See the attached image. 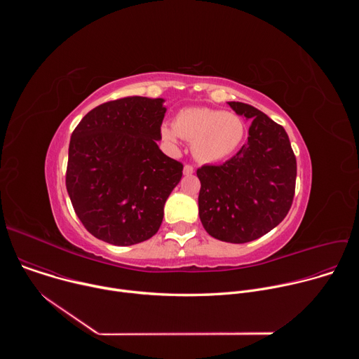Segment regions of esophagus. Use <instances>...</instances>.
I'll use <instances>...</instances> for the list:
<instances>
[{"instance_id":"34e87169","label":"esophagus","mask_w":359,"mask_h":359,"mask_svg":"<svg viewBox=\"0 0 359 359\" xmlns=\"http://www.w3.org/2000/svg\"><path fill=\"white\" fill-rule=\"evenodd\" d=\"M183 173H184L186 176H190V175H193V173H194V169H193V166H190V165H184V168H183Z\"/></svg>"}]
</instances>
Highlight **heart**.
Listing matches in <instances>:
<instances>
[{
	"instance_id": "obj_1",
	"label": "heart",
	"mask_w": 359,
	"mask_h": 359,
	"mask_svg": "<svg viewBox=\"0 0 359 359\" xmlns=\"http://www.w3.org/2000/svg\"><path fill=\"white\" fill-rule=\"evenodd\" d=\"M243 119L233 112L210 108L182 109L172 125L161 126L162 139L176 146L179 137L191 143L197 162L209 165L230 158L244 139Z\"/></svg>"
}]
</instances>
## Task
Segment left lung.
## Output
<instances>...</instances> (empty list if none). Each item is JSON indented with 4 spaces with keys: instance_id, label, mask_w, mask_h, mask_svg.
<instances>
[{
    "instance_id": "left-lung-1",
    "label": "left lung",
    "mask_w": 359,
    "mask_h": 359,
    "mask_svg": "<svg viewBox=\"0 0 359 359\" xmlns=\"http://www.w3.org/2000/svg\"><path fill=\"white\" fill-rule=\"evenodd\" d=\"M229 105L252 121L248 140L223 165L197 169L198 216L212 237L241 244L267 234L287 216L295 191L297 161L281 125L243 102Z\"/></svg>"
}]
</instances>
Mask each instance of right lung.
I'll use <instances>...</instances> for the list:
<instances>
[{"label": "right lung", "mask_w": 359, "mask_h": 359, "mask_svg": "<svg viewBox=\"0 0 359 359\" xmlns=\"http://www.w3.org/2000/svg\"><path fill=\"white\" fill-rule=\"evenodd\" d=\"M163 99L128 96L88 112L69 142L67 190L85 229L132 245L155 236L183 165L159 149Z\"/></svg>", "instance_id": "1"}]
</instances>
